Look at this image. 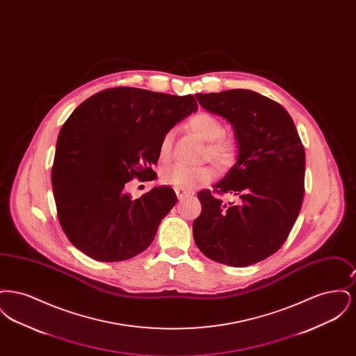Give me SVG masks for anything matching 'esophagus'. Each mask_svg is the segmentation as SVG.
<instances>
[{
	"label": "esophagus",
	"mask_w": 356,
	"mask_h": 356,
	"mask_svg": "<svg viewBox=\"0 0 356 356\" xmlns=\"http://www.w3.org/2000/svg\"><path fill=\"white\" fill-rule=\"evenodd\" d=\"M176 195H177L179 200H183L186 196V192H183V191H180V189H176Z\"/></svg>",
	"instance_id": "1"
}]
</instances>
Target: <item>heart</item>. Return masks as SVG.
Here are the masks:
<instances>
[{
	"label": "heart",
	"mask_w": 356,
	"mask_h": 356,
	"mask_svg": "<svg viewBox=\"0 0 356 356\" xmlns=\"http://www.w3.org/2000/svg\"><path fill=\"white\" fill-rule=\"evenodd\" d=\"M189 129L204 141H208L205 154L209 156L221 167L228 165L236 156V140L229 135H224V125L216 116L208 112H199L188 120ZM173 132L170 131L163 136L159 145V156L161 160H168L172 152ZM215 170L208 165L186 167L181 164L170 165L161 170V181L165 186L176 189H191L211 181Z\"/></svg>",
	"instance_id": "heart-1"
}]
</instances>
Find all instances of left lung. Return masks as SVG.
<instances>
[{"instance_id":"obj_1","label":"left lung","mask_w":356,"mask_h":356,"mask_svg":"<svg viewBox=\"0 0 356 356\" xmlns=\"http://www.w3.org/2000/svg\"><path fill=\"white\" fill-rule=\"evenodd\" d=\"M196 99L235 129L236 164L213 192L236 195L238 203L222 204L209 189L200 191L193 238L211 260L247 267L275 254L298 219L305 196V147L287 111L254 90L197 93Z\"/></svg>"}]
</instances>
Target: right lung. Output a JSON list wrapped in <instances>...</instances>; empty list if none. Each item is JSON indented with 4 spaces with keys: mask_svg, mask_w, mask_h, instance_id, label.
<instances>
[{
    "mask_svg": "<svg viewBox=\"0 0 356 356\" xmlns=\"http://www.w3.org/2000/svg\"><path fill=\"white\" fill-rule=\"evenodd\" d=\"M192 95L111 88L80 104L63 125L51 168L58 221L69 241L99 261L147 250L177 202L170 186L132 200V179L152 181L163 136L192 112Z\"/></svg>",
    "mask_w": 356,
    "mask_h": 356,
    "instance_id": "right-lung-1",
    "label": "right lung"
}]
</instances>
